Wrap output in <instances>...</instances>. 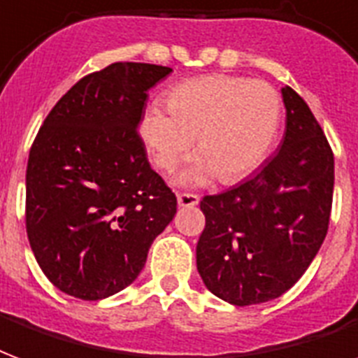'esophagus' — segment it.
Listing matches in <instances>:
<instances>
[{"mask_svg": "<svg viewBox=\"0 0 358 358\" xmlns=\"http://www.w3.org/2000/svg\"><path fill=\"white\" fill-rule=\"evenodd\" d=\"M178 205L180 206L199 205V195H195V193H178Z\"/></svg>", "mask_w": 358, "mask_h": 358, "instance_id": "34e87169", "label": "esophagus"}]
</instances>
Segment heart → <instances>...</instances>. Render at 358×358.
<instances>
[{
    "label": "heart",
    "mask_w": 358,
    "mask_h": 358,
    "mask_svg": "<svg viewBox=\"0 0 358 358\" xmlns=\"http://www.w3.org/2000/svg\"><path fill=\"white\" fill-rule=\"evenodd\" d=\"M166 108L145 110L140 132L153 163L172 171L187 157L195 138L201 157L180 174V184H203L214 174L233 184L264 163L279 134L282 102L264 81L205 76L176 85Z\"/></svg>",
    "instance_id": "1"
}]
</instances>
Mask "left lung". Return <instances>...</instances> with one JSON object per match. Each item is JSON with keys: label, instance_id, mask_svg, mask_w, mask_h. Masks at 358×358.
I'll use <instances>...</instances> for the list:
<instances>
[{"label": "left lung", "instance_id": "obj_1", "mask_svg": "<svg viewBox=\"0 0 358 358\" xmlns=\"http://www.w3.org/2000/svg\"><path fill=\"white\" fill-rule=\"evenodd\" d=\"M287 131L279 152L239 186L205 195L197 271L233 306L275 300L292 288L327 237L334 153L298 92L285 87Z\"/></svg>", "mask_w": 358, "mask_h": 358}]
</instances>
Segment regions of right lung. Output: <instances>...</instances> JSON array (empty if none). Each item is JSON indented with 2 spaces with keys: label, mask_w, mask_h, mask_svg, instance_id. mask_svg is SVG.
Wrapping results in <instances>:
<instances>
[{
  "label": "right lung",
  "mask_w": 358,
  "mask_h": 358,
  "mask_svg": "<svg viewBox=\"0 0 358 358\" xmlns=\"http://www.w3.org/2000/svg\"><path fill=\"white\" fill-rule=\"evenodd\" d=\"M171 71L142 62L92 71L31 144L26 233L45 277L68 296L94 301L129 287L176 214L138 134L148 91Z\"/></svg>",
  "instance_id": "1"
}]
</instances>
